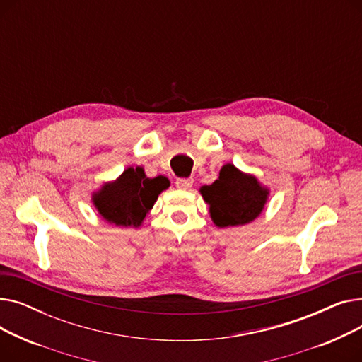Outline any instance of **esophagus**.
Instances as JSON below:
<instances>
[{
  "mask_svg": "<svg viewBox=\"0 0 362 362\" xmlns=\"http://www.w3.org/2000/svg\"><path fill=\"white\" fill-rule=\"evenodd\" d=\"M192 185H194V179H183V177H180V179L176 180V186L179 189H185V191H186V189H191Z\"/></svg>",
  "mask_w": 362,
  "mask_h": 362,
  "instance_id": "34e87169",
  "label": "esophagus"
}]
</instances>
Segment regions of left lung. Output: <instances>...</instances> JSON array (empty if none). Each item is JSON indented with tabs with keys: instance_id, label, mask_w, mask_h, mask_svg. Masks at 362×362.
I'll list each match as a JSON object with an SVG mask.
<instances>
[{
	"instance_id": "left-lung-1",
	"label": "left lung",
	"mask_w": 362,
	"mask_h": 362,
	"mask_svg": "<svg viewBox=\"0 0 362 362\" xmlns=\"http://www.w3.org/2000/svg\"><path fill=\"white\" fill-rule=\"evenodd\" d=\"M201 194L210 204L211 218L218 227L252 221L262 211L269 195L255 177L243 175L232 164L223 165L220 177L210 186H202Z\"/></svg>"
}]
</instances>
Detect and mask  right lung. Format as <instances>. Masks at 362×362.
Listing matches in <instances>:
<instances>
[{"label": "right lung", "mask_w": 362, "mask_h": 362, "mask_svg": "<svg viewBox=\"0 0 362 362\" xmlns=\"http://www.w3.org/2000/svg\"><path fill=\"white\" fill-rule=\"evenodd\" d=\"M165 187V177L148 179L141 167H130L116 182L105 185L95 195L93 204L110 223L123 227L139 226Z\"/></svg>", "instance_id": "right-lung-1"}]
</instances>
